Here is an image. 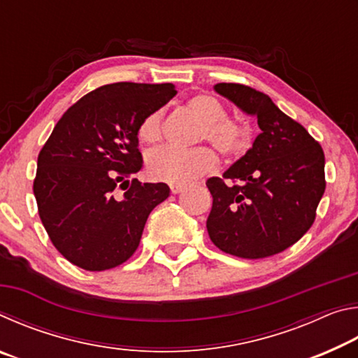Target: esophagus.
I'll use <instances>...</instances> for the list:
<instances>
[{
  "label": "esophagus",
  "instance_id": "1",
  "mask_svg": "<svg viewBox=\"0 0 358 358\" xmlns=\"http://www.w3.org/2000/svg\"><path fill=\"white\" fill-rule=\"evenodd\" d=\"M171 191H172V194H178V192H181V191H185V186H181V185H172V186H171Z\"/></svg>",
  "mask_w": 358,
  "mask_h": 358
}]
</instances>
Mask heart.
I'll use <instances>...</instances> for the list:
<instances>
[{"instance_id": "obj_1", "label": "heart", "mask_w": 358, "mask_h": 358, "mask_svg": "<svg viewBox=\"0 0 358 358\" xmlns=\"http://www.w3.org/2000/svg\"><path fill=\"white\" fill-rule=\"evenodd\" d=\"M187 108L202 121L197 141H208L224 156H240L250 147L251 132L246 124L226 118L227 110L210 94H197L187 101ZM138 138L157 143L162 138V110L148 113L138 126ZM216 155L208 147L194 150L161 148L147 157V172L156 181L189 185L216 167Z\"/></svg>"}]
</instances>
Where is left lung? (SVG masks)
Here are the masks:
<instances>
[{
    "instance_id": "obj_1",
    "label": "left lung",
    "mask_w": 358,
    "mask_h": 358,
    "mask_svg": "<svg viewBox=\"0 0 358 358\" xmlns=\"http://www.w3.org/2000/svg\"><path fill=\"white\" fill-rule=\"evenodd\" d=\"M213 88L256 117L260 134L222 178L207 180L213 196L208 235L232 256H273L313 226L325 191L322 147L266 94L240 83H216Z\"/></svg>"
}]
</instances>
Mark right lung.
Masks as SVG:
<instances>
[{"label": "right lung", "instance_id": "right-lung-1", "mask_svg": "<svg viewBox=\"0 0 358 358\" xmlns=\"http://www.w3.org/2000/svg\"><path fill=\"white\" fill-rule=\"evenodd\" d=\"M175 94L172 83L104 85L53 128L33 191L48 237L71 264L102 271L136 252L151 210L171 194L166 183L130 180L143 166L137 131Z\"/></svg>", "mask_w": 358, "mask_h": 358}]
</instances>
